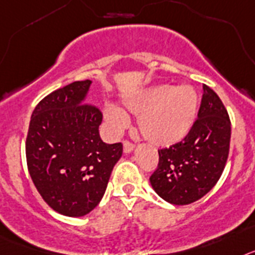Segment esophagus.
Listing matches in <instances>:
<instances>
[{"instance_id":"obj_1","label":"esophagus","mask_w":255,"mask_h":255,"mask_svg":"<svg viewBox=\"0 0 255 255\" xmlns=\"http://www.w3.org/2000/svg\"><path fill=\"white\" fill-rule=\"evenodd\" d=\"M134 149V145L132 142H129V141H125L123 142V151H125V154H129V152L133 151Z\"/></svg>"}]
</instances>
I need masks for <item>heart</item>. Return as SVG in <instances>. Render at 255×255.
I'll list each match as a JSON object with an SVG mask.
<instances>
[{"mask_svg":"<svg viewBox=\"0 0 255 255\" xmlns=\"http://www.w3.org/2000/svg\"><path fill=\"white\" fill-rule=\"evenodd\" d=\"M133 114L140 115L138 126L146 140L168 146L189 133L198 115L199 97L191 86H156L126 101ZM105 118L113 129L128 123V115L121 108L108 105Z\"/></svg>","mask_w":255,"mask_h":255,"instance_id":"obj_1","label":"heart"}]
</instances>
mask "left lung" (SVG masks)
<instances>
[{
	"label": "left lung",
	"instance_id": "obj_1",
	"mask_svg": "<svg viewBox=\"0 0 255 255\" xmlns=\"http://www.w3.org/2000/svg\"><path fill=\"white\" fill-rule=\"evenodd\" d=\"M198 119L181 142L159 150L150 177L154 191L174 205H187L213 189L229 158L231 122L218 95L203 86Z\"/></svg>",
	"mask_w": 255,
	"mask_h": 255
}]
</instances>
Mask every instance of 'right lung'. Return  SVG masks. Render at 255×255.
<instances>
[{"label": "right lung", "instance_id": "1", "mask_svg": "<svg viewBox=\"0 0 255 255\" xmlns=\"http://www.w3.org/2000/svg\"><path fill=\"white\" fill-rule=\"evenodd\" d=\"M92 81L51 92L33 110L26 136L28 170L35 189L57 213L82 217L97 207L123 146L99 133L103 114L86 104Z\"/></svg>", "mask_w": 255, "mask_h": 255}]
</instances>
